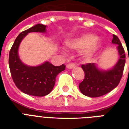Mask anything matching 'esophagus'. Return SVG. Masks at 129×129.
<instances>
[{
  "mask_svg": "<svg viewBox=\"0 0 129 129\" xmlns=\"http://www.w3.org/2000/svg\"><path fill=\"white\" fill-rule=\"evenodd\" d=\"M75 67V65L74 64V63H70V64H68L66 66V68H67L68 69H73Z\"/></svg>",
  "mask_w": 129,
  "mask_h": 129,
  "instance_id": "34e87169",
  "label": "esophagus"
}]
</instances>
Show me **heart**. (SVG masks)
I'll return each instance as SVG.
<instances>
[{
    "mask_svg": "<svg viewBox=\"0 0 129 129\" xmlns=\"http://www.w3.org/2000/svg\"><path fill=\"white\" fill-rule=\"evenodd\" d=\"M65 45L71 50H80V54L84 59H90L100 50L102 43L97 40V36L86 34L66 40Z\"/></svg>",
    "mask_w": 129,
    "mask_h": 129,
    "instance_id": "obj_1",
    "label": "heart"
}]
</instances>
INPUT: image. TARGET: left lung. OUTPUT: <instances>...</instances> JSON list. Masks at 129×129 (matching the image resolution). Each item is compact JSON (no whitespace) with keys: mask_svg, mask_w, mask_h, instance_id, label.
<instances>
[{"mask_svg":"<svg viewBox=\"0 0 129 129\" xmlns=\"http://www.w3.org/2000/svg\"><path fill=\"white\" fill-rule=\"evenodd\" d=\"M112 43L117 46L119 58L111 68L104 70L97 63H89L82 65L85 77L79 88L83 95L90 97H101L116 88L122 78L125 65V52L122 43L115 35H113Z\"/></svg>","mask_w":129,"mask_h":129,"instance_id":"1","label":"left lung"}]
</instances>
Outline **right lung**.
<instances>
[{"instance_id":"1","label":"right lung","mask_w":129,"mask_h":129,"mask_svg":"<svg viewBox=\"0 0 129 129\" xmlns=\"http://www.w3.org/2000/svg\"><path fill=\"white\" fill-rule=\"evenodd\" d=\"M46 25L37 24L21 32L16 37L9 54L11 75L16 87L27 95L43 97L52 90L56 75L65 70L66 66H54L46 61L38 66L25 64L19 57L18 49L25 37L31 32H46Z\"/></svg>"}]
</instances>
